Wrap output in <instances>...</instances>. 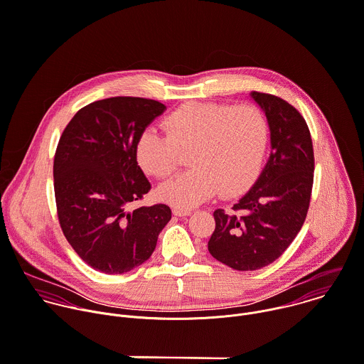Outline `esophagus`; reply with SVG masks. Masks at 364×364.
Returning a JSON list of instances; mask_svg holds the SVG:
<instances>
[{"instance_id":"esophagus-1","label":"esophagus","mask_w":364,"mask_h":364,"mask_svg":"<svg viewBox=\"0 0 364 364\" xmlns=\"http://www.w3.org/2000/svg\"><path fill=\"white\" fill-rule=\"evenodd\" d=\"M172 212H173V215H176V216H189V215L192 213L191 209H182V208H173Z\"/></svg>"}]
</instances>
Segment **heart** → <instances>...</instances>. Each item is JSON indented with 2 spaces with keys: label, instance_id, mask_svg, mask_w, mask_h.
Here are the masks:
<instances>
[{
  "label": "heart",
  "instance_id": "1",
  "mask_svg": "<svg viewBox=\"0 0 364 364\" xmlns=\"http://www.w3.org/2000/svg\"><path fill=\"white\" fill-rule=\"evenodd\" d=\"M166 134L154 128L141 132L136 159L158 178H171L189 154L186 173L161 186L158 196L179 208L196 206L218 191L235 196L247 189L260 172L269 122L255 105L189 102L164 121Z\"/></svg>",
  "mask_w": 364,
  "mask_h": 364
}]
</instances>
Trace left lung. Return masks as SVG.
<instances>
[{"label":"left lung","mask_w":364,"mask_h":364,"mask_svg":"<svg viewBox=\"0 0 364 364\" xmlns=\"http://www.w3.org/2000/svg\"><path fill=\"white\" fill-rule=\"evenodd\" d=\"M264 111L272 151L252 189L230 212H213L209 253L236 270H257L274 262L301 229L311 196L314 155L309 127L284 100L252 92Z\"/></svg>","instance_id":"obj_1"}]
</instances>
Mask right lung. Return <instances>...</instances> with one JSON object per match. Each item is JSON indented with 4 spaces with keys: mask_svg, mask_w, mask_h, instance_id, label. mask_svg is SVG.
<instances>
[{
    "mask_svg": "<svg viewBox=\"0 0 364 364\" xmlns=\"http://www.w3.org/2000/svg\"><path fill=\"white\" fill-rule=\"evenodd\" d=\"M166 107L155 100L112 97L81 108L65 127L54 156L60 226L92 269L119 274L148 260L171 220L165 203L132 202L151 191L136 162L141 132Z\"/></svg>",
    "mask_w": 364,
    "mask_h": 364,
    "instance_id": "add662e5",
    "label": "right lung"
}]
</instances>
